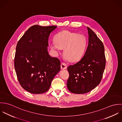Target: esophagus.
Instances as JSON below:
<instances>
[{"instance_id": "34e87169", "label": "esophagus", "mask_w": 122, "mask_h": 122, "mask_svg": "<svg viewBox=\"0 0 122 122\" xmlns=\"http://www.w3.org/2000/svg\"><path fill=\"white\" fill-rule=\"evenodd\" d=\"M61 69L62 70H65L67 69V65L66 63L63 62L61 64Z\"/></svg>"}]
</instances>
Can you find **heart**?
<instances>
[{
    "instance_id": "heart-1",
    "label": "heart",
    "mask_w": 122,
    "mask_h": 122,
    "mask_svg": "<svg viewBox=\"0 0 122 122\" xmlns=\"http://www.w3.org/2000/svg\"><path fill=\"white\" fill-rule=\"evenodd\" d=\"M87 44V39L84 35L65 30L55 35L54 41L50 42L49 46L57 52L64 49V57L70 61L74 62L82 57Z\"/></svg>"
}]
</instances>
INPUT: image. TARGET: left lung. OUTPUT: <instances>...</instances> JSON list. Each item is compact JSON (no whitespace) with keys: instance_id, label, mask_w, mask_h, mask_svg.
Instances as JSON below:
<instances>
[{"instance_id":"1","label":"left lung","mask_w":122,"mask_h":122,"mask_svg":"<svg viewBox=\"0 0 122 122\" xmlns=\"http://www.w3.org/2000/svg\"><path fill=\"white\" fill-rule=\"evenodd\" d=\"M88 45L85 55L79 61L69 66L67 86L70 92L84 94L100 83L106 66L104 47L102 41L89 28Z\"/></svg>"}]
</instances>
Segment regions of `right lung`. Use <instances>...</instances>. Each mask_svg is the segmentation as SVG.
<instances>
[{
    "label": "right lung",
    "instance_id": "right-lung-1",
    "mask_svg": "<svg viewBox=\"0 0 122 122\" xmlns=\"http://www.w3.org/2000/svg\"><path fill=\"white\" fill-rule=\"evenodd\" d=\"M57 27L35 25L17 43L14 64L18 80L24 90L33 94L47 92L61 70V62L47 51L50 33Z\"/></svg>",
    "mask_w": 122,
    "mask_h": 122
}]
</instances>
